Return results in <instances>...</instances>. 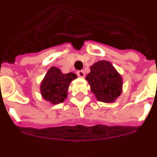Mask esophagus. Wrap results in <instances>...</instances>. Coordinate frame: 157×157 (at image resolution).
I'll list each match as a JSON object with an SVG mask.
<instances>
[{"label":"esophagus","instance_id":"obj_1","mask_svg":"<svg viewBox=\"0 0 157 157\" xmlns=\"http://www.w3.org/2000/svg\"><path fill=\"white\" fill-rule=\"evenodd\" d=\"M77 75H78L79 77H81V78H83L85 76V72L83 71H77Z\"/></svg>","mask_w":157,"mask_h":157}]
</instances>
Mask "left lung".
I'll list each match as a JSON object with an SVG mask.
<instances>
[{"mask_svg": "<svg viewBox=\"0 0 157 157\" xmlns=\"http://www.w3.org/2000/svg\"><path fill=\"white\" fill-rule=\"evenodd\" d=\"M90 70L86 80L98 100L104 103L116 101L122 92V78L112 63L101 60L94 63Z\"/></svg>", "mask_w": 157, "mask_h": 157, "instance_id": "left-lung-1", "label": "left lung"}]
</instances>
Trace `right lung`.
<instances>
[{
	"instance_id": "1",
	"label": "right lung",
	"mask_w": 157,
	"mask_h": 157,
	"mask_svg": "<svg viewBox=\"0 0 157 157\" xmlns=\"http://www.w3.org/2000/svg\"><path fill=\"white\" fill-rule=\"evenodd\" d=\"M77 77L74 73L63 74L59 69L51 67L40 83V94L45 100L52 105L63 102L67 98L71 82Z\"/></svg>"
}]
</instances>
